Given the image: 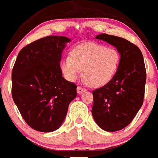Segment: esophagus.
Returning <instances> with one entry per match:
<instances>
[{
  "label": "esophagus",
  "instance_id": "34e87169",
  "mask_svg": "<svg viewBox=\"0 0 158 158\" xmlns=\"http://www.w3.org/2000/svg\"><path fill=\"white\" fill-rule=\"evenodd\" d=\"M77 91L78 94H81L82 93L85 92V91H86V89H85V88H82V87H81V86H77Z\"/></svg>",
  "mask_w": 158,
  "mask_h": 158
}]
</instances>
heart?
Here are the masks:
<instances>
[{
    "label": "heart",
    "mask_w": 158,
    "mask_h": 158,
    "mask_svg": "<svg viewBox=\"0 0 158 158\" xmlns=\"http://www.w3.org/2000/svg\"><path fill=\"white\" fill-rule=\"evenodd\" d=\"M120 54L115 48L101 44H87L72 51L71 57L60 62L64 77L69 81L77 79L83 70V79L91 87L105 85L116 73L120 63Z\"/></svg>",
    "instance_id": "1"
}]
</instances>
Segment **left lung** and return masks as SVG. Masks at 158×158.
Wrapping results in <instances>:
<instances>
[{
	"label": "left lung",
	"mask_w": 158,
	"mask_h": 158,
	"mask_svg": "<svg viewBox=\"0 0 158 158\" xmlns=\"http://www.w3.org/2000/svg\"><path fill=\"white\" fill-rule=\"evenodd\" d=\"M96 39L115 47L121 58L114 77L93 91L92 114L102 129L119 131L131 123L143 104L146 82L144 58L140 48L123 38L101 34Z\"/></svg>",
	"instance_id": "1"
}]
</instances>
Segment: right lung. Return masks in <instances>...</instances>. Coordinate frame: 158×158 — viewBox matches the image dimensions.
<instances>
[{
	"label": "right lung",
	"mask_w": 158,
	"mask_h": 158,
	"mask_svg": "<svg viewBox=\"0 0 158 158\" xmlns=\"http://www.w3.org/2000/svg\"><path fill=\"white\" fill-rule=\"evenodd\" d=\"M64 36H47L19 52L12 71V96L24 120L42 132L63 123L77 85L62 76L60 62L67 43Z\"/></svg>",
	"instance_id": "obj_1"
}]
</instances>
